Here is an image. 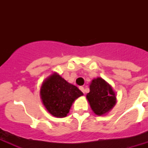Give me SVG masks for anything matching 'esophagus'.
<instances>
[{"instance_id": "obj_1", "label": "esophagus", "mask_w": 148, "mask_h": 148, "mask_svg": "<svg viewBox=\"0 0 148 148\" xmlns=\"http://www.w3.org/2000/svg\"><path fill=\"white\" fill-rule=\"evenodd\" d=\"M80 90H81V91L84 93V94L85 93V90H84V88L83 86H81V87H80Z\"/></svg>"}]
</instances>
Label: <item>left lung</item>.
Returning a JSON list of instances; mask_svg holds the SVG:
<instances>
[{
	"label": "left lung",
	"instance_id": "obj_1",
	"mask_svg": "<svg viewBox=\"0 0 148 148\" xmlns=\"http://www.w3.org/2000/svg\"><path fill=\"white\" fill-rule=\"evenodd\" d=\"M87 99L92 110L97 115L108 113L116 103V97L112 88L101 77L92 81Z\"/></svg>",
	"mask_w": 148,
	"mask_h": 148
}]
</instances>
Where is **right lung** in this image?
Masks as SVG:
<instances>
[{
	"label": "right lung",
	"mask_w": 148,
	"mask_h": 148,
	"mask_svg": "<svg viewBox=\"0 0 148 148\" xmlns=\"http://www.w3.org/2000/svg\"><path fill=\"white\" fill-rule=\"evenodd\" d=\"M83 95L76 86L60 75L53 74L43 83L40 96L47 111L54 117H64L69 113L74 100Z\"/></svg>",
	"instance_id": "1"
}]
</instances>
